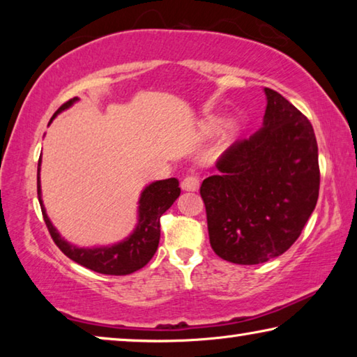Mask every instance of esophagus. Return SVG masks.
Segmentation results:
<instances>
[{
  "instance_id": "34e87169",
  "label": "esophagus",
  "mask_w": 357,
  "mask_h": 357,
  "mask_svg": "<svg viewBox=\"0 0 357 357\" xmlns=\"http://www.w3.org/2000/svg\"><path fill=\"white\" fill-rule=\"evenodd\" d=\"M181 187H183V190L195 192V190H198V187H200V178H198L197 174H189V176H185L183 179Z\"/></svg>"
}]
</instances>
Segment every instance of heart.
Listing matches in <instances>:
<instances>
[{
    "mask_svg": "<svg viewBox=\"0 0 357 357\" xmlns=\"http://www.w3.org/2000/svg\"><path fill=\"white\" fill-rule=\"evenodd\" d=\"M215 129H217V124H215V123H209V124H208V130H209V132H214Z\"/></svg>",
    "mask_w": 357,
    "mask_h": 357,
    "instance_id": "b5f03b06",
    "label": "heart"
}]
</instances>
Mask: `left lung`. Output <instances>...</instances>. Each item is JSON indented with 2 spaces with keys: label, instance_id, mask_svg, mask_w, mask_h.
Returning a JSON list of instances; mask_svg holds the SVG:
<instances>
[{
  "label": "left lung",
  "instance_id": "obj_1",
  "mask_svg": "<svg viewBox=\"0 0 357 357\" xmlns=\"http://www.w3.org/2000/svg\"><path fill=\"white\" fill-rule=\"evenodd\" d=\"M263 128L231 144L203 181L209 243L234 264L282 255L317 206L318 144L310 121L274 89L264 88Z\"/></svg>",
  "mask_w": 357,
  "mask_h": 357
}]
</instances>
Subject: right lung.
I'll return each instance as SVG.
<instances>
[{
  "mask_svg": "<svg viewBox=\"0 0 357 357\" xmlns=\"http://www.w3.org/2000/svg\"><path fill=\"white\" fill-rule=\"evenodd\" d=\"M75 100L78 99H70L59 107L56 113L52 116L50 123L59 112L69 108ZM39 173L40 159L38 164V197L42 215H44L45 225L52 239L55 241V244L66 257L74 259L75 263L84 266V268L94 271V273L107 275H128L148 264L149 259L154 257L157 245H159L160 217L172 206L181 193L179 181L176 178L151 183L144 187L140 195V202H138V223L130 236L113 245L80 249V247L72 245L59 236L56 228L52 225L50 219H48L40 198Z\"/></svg>",
  "mask_w": 357,
  "mask_h": 357,
  "instance_id": "1",
  "label": "right lung"
}]
</instances>
